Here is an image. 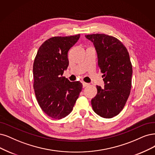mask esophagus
Here are the masks:
<instances>
[{"instance_id":"1","label":"esophagus","mask_w":155,"mask_h":155,"mask_svg":"<svg viewBox=\"0 0 155 155\" xmlns=\"http://www.w3.org/2000/svg\"><path fill=\"white\" fill-rule=\"evenodd\" d=\"M82 85H83V87H85L88 86L89 84H88V83H85V82H82Z\"/></svg>"}]
</instances>
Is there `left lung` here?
Returning <instances> with one entry per match:
<instances>
[{
	"instance_id": "8db88e82",
	"label": "left lung",
	"mask_w": 155,
	"mask_h": 155,
	"mask_svg": "<svg viewBox=\"0 0 155 155\" xmlns=\"http://www.w3.org/2000/svg\"><path fill=\"white\" fill-rule=\"evenodd\" d=\"M85 36L94 46L105 84L104 88L96 85L98 92L91 105L100 116L112 118L123 110L130 93L132 66L128 51L113 36L104 34Z\"/></svg>"
}]
</instances>
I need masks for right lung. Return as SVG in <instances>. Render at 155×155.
<instances>
[{
  "instance_id": "1",
  "label": "right lung",
  "mask_w": 155,
  "mask_h": 155,
  "mask_svg": "<svg viewBox=\"0 0 155 155\" xmlns=\"http://www.w3.org/2000/svg\"><path fill=\"white\" fill-rule=\"evenodd\" d=\"M80 34L53 37L38 49L33 64L34 89L43 111L55 119L67 116L73 110L82 89L79 81L70 82L62 77L68 68V52Z\"/></svg>"
}]
</instances>
